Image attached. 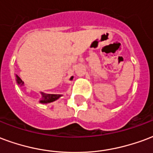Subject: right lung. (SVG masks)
<instances>
[{"label": "right lung", "instance_id": "add662e5", "mask_svg": "<svg viewBox=\"0 0 153 153\" xmlns=\"http://www.w3.org/2000/svg\"><path fill=\"white\" fill-rule=\"evenodd\" d=\"M71 79H73V76L71 77ZM16 81L17 84L20 87L24 86V82L22 81L18 75H16ZM41 94V99L39 100V103L41 104H48V103L53 102L57 99H59L60 97H62V95H56V94H46L44 92H40Z\"/></svg>", "mask_w": 153, "mask_h": 153}]
</instances>
